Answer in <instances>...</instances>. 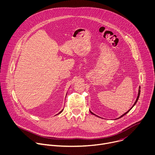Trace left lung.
<instances>
[{
  "mask_svg": "<svg viewBox=\"0 0 155 155\" xmlns=\"http://www.w3.org/2000/svg\"><path fill=\"white\" fill-rule=\"evenodd\" d=\"M140 86H139V93H138V96H137V99H136V102H134V105H132V107H131V108H130V109H129V110H128V111H127V112H126V113H125V114H123V115H121V117H119V118H117V119H115V120H117V119H119V118H121V117H123V116H124V115H126V114H127V113H128V112H129V111H130V110H131V109H132V107H134V105H136V103H137V101H138V99H139V96H140ZM90 112H91V114H93V115H96V116H97V115H95V114H93V112H91V111H90ZM97 117H98V116H97Z\"/></svg>",
  "mask_w": 155,
  "mask_h": 155,
  "instance_id": "8db88e82",
  "label": "left lung"
}]
</instances>
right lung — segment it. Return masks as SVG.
Returning a JSON list of instances; mask_svg holds the SVG:
<instances>
[{
	"label": "right lung",
	"instance_id": "right-lung-1",
	"mask_svg": "<svg viewBox=\"0 0 155 155\" xmlns=\"http://www.w3.org/2000/svg\"><path fill=\"white\" fill-rule=\"evenodd\" d=\"M62 111H63V110H61V112H59V114H57V115H58V114H61V112H62Z\"/></svg>",
	"mask_w": 155,
	"mask_h": 155
}]
</instances>
